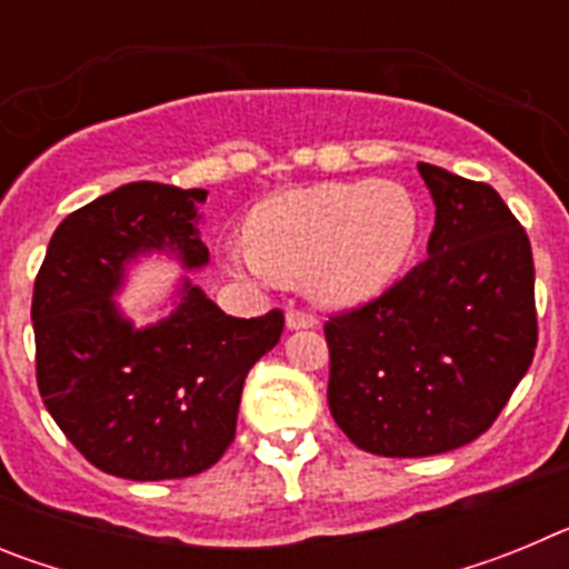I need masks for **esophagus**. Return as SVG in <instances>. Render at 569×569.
Masks as SVG:
<instances>
[{"instance_id": "esophagus-1", "label": "esophagus", "mask_w": 569, "mask_h": 569, "mask_svg": "<svg viewBox=\"0 0 569 569\" xmlns=\"http://www.w3.org/2000/svg\"><path fill=\"white\" fill-rule=\"evenodd\" d=\"M284 325H288V330L316 328V316L305 313V310H288V316H284Z\"/></svg>"}]
</instances>
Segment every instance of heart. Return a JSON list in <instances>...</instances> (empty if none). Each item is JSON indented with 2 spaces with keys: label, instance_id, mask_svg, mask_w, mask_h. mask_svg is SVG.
Wrapping results in <instances>:
<instances>
[{
  "label": "heart",
  "instance_id": "1",
  "mask_svg": "<svg viewBox=\"0 0 569 569\" xmlns=\"http://www.w3.org/2000/svg\"><path fill=\"white\" fill-rule=\"evenodd\" d=\"M419 208L396 182H321L270 196L248 224L250 250L230 256L236 273L308 279L313 299L336 308L373 299L405 268Z\"/></svg>",
  "mask_w": 569,
  "mask_h": 569
}]
</instances>
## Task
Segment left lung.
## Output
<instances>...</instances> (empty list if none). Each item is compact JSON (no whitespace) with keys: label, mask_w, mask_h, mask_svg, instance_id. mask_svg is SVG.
<instances>
[{"label":"left lung","mask_w":569,"mask_h":569,"mask_svg":"<svg viewBox=\"0 0 569 569\" xmlns=\"http://www.w3.org/2000/svg\"><path fill=\"white\" fill-rule=\"evenodd\" d=\"M433 196L427 259L379 299L330 316L328 405L356 447L390 459L479 439L530 367L536 270L501 196L419 162Z\"/></svg>","instance_id":"obj_1"}]
</instances>
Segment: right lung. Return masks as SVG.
<instances>
[{
    "instance_id": "right-lung-1",
    "label": "right lung",
    "mask_w": 569,
    "mask_h": 569,
    "mask_svg": "<svg viewBox=\"0 0 569 569\" xmlns=\"http://www.w3.org/2000/svg\"><path fill=\"white\" fill-rule=\"evenodd\" d=\"M208 190L130 182L70 213L50 236L33 284L37 385L70 445L130 481L208 470L236 436L250 367L284 330L281 310L236 319L184 276L176 308L136 328L113 296L139 256L184 270L210 259L199 239Z\"/></svg>"
}]
</instances>
